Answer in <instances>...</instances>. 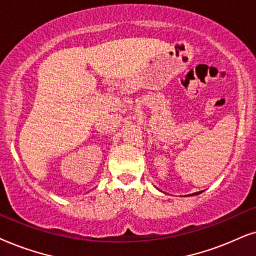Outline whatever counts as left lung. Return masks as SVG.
Instances as JSON below:
<instances>
[{
	"label": "left lung",
	"instance_id": "left-lung-1",
	"mask_svg": "<svg viewBox=\"0 0 256 256\" xmlns=\"http://www.w3.org/2000/svg\"><path fill=\"white\" fill-rule=\"evenodd\" d=\"M194 194H199V193H194Z\"/></svg>",
	"mask_w": 256,
	"mask_h": 256
}]
</instances>
